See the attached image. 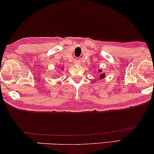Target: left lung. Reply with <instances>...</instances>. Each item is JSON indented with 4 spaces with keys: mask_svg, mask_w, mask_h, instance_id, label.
Here are the masks:
<instances>
[{
    "mask_svg": "<svg viewBox=\"0 0 154 154\" xmlns=\"http://www.w3.org/2000/svg\"><path fill=\"white\" fill-rule=\"evenodd\" d=\"M102 69H98V72H100V73H102ZM105 76H106V75H105V74H104V73H103V74H101L100 75V76H99V78H100V79L101 80V79H104V78H105Z\"/></svg>",
    "mask_w": 154,
    "mask_h": 154,
    "instance_id": "obj_1",
    "label": "left lung"
}]
</instances>
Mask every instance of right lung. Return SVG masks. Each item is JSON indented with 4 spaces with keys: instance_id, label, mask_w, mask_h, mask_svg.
<instances>
[{
    "instance_id": "right-lung-1",
    "label": "right lung",
    "mask_w": 154,
    "mask_h": 154,
    "mask_svg": "<svg viewBox=\"0 0 154 154\" xmlns=\"http://www.w3.org/2000/svg\"><path fill=\"white\" fill-rule=\"evenodd\" d=\"M61 69H62V70H63V67H62V68H61Z\"/></svg>"
}]
</instances>
